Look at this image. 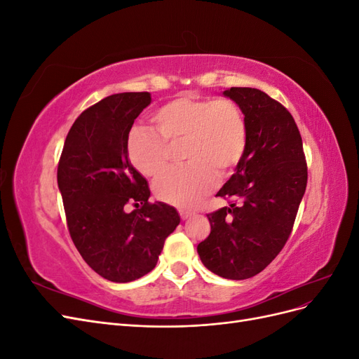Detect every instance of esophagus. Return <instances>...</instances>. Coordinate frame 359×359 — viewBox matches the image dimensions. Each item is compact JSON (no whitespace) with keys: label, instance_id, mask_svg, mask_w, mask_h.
I'll use <instances>...</instances> for the list:
<instances>
[{"label":"esophagus","instance_id":"34e87169","mask_svg":"<svg viewBox=\"0 0 359 359\" xmlns=\"http://www.w3.org/2000/svg\"><path fill=\"white\" fill-rule=\"evenodd\" d=\"M180 215H181L182 220H187V219H190V217H191L193 214H191L190 211H184V210H182V211H180Z\"/></svg>","mask_w":359,"mask_h":359}]
</instances>
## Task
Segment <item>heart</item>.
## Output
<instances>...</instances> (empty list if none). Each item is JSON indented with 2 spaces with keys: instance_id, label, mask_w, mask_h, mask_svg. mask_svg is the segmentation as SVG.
Here are the masks:
<instances>
[{
  "instance_id": "b5f03b06",
  "label": "heart",
  "mask_w": 359,
  "mask_h": 359,
  "mask_svg": "<svg viewBox=\"0 0 359 359\" xmlns=\"http://www.w3.org/2000/svg\"><path fill=\"white\" fill-rule=\"evenodd\" d=\"M157 133L130 130L126 151L133 168L147 178L165 170L169 147L182 145L187 165L169 169L154 184L156 196L180 208H193L208 194L219 177H229L247 148V123L229 99L178 97L151 115Z\"/></svg>"
}]
</instances>
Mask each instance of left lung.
<instances>
[{"label":"left lung","instance_id":"left-lung-1","mask_svg":"<svg viewBox=\"0 0 359 359\" xmlns=\"http://www.w3.org/2000/svg\"><path fill=\"white\" fill-rule=\"evenodd\" d=\"M247 123V148L217 196L229 206L208 214L211 233L198 245L202 264L229 280L264 271L285 247L307 187L299 130L285 106L256 88L223 91Z\"/></svg>","mask_w":359,"mask_h":359}]
</instances>
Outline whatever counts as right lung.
Wrapping results in <instances>:
<instances>
[{
    "label": "right lung",
    "mask_w": 359,
    "mask_h": 359,
    "mask_svg": "<svg viewBox=\"0 0 359 359\" xmlns=\"http://www.w3.org/2000/svg\"><path fill=\"white\" fill-rule=\"evenodd\" d=\"M149 103V93H119L88 107L73 123L58 165L72 240L85 262L114 283L153 271L180 224L173 206L148 202V182L126 151L127 135ZM128 201L141 208L127 213Z\"/></svg>",
    "instance_id": "obj_1"
}]
</instances>
